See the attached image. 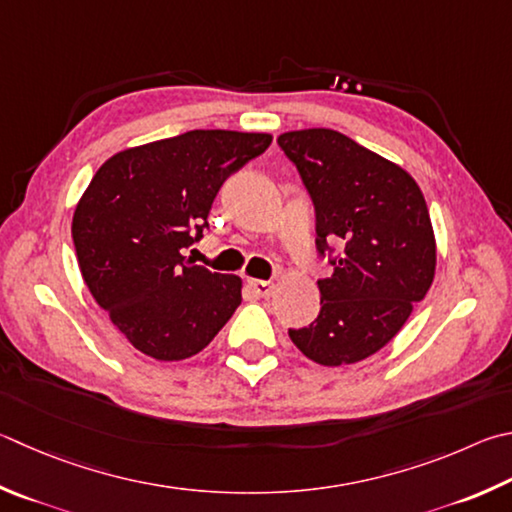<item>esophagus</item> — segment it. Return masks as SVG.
Here are the masks:
<instances>
[{"label":"esophagus","mask_w":512,"mask_h":512,"mask_svg":"<svg viewBox=\"0 0 512 512\" xmlns=\"http://www.w3.org/2000/svg\"><path fill=\"white\" fill-rule=\"evenodd\" d=\"M248 288L257 297H271L273 291H275V284L273 282H266V280H248Z\"/></svg>","instance_id":"34e87169"}]
</instances>
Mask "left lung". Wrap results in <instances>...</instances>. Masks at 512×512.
<instances>
[{"mask_svg":"<svg viewBox=\"0 0 512 512\" xmlns=\"http://www.w3.org/2000/svg\"><path fill=\"white\" fill-rule=\"evenodd\" d=\"M277 143L315 206L320 255L345 246L318 282L320 313L288 336L324 367L353 365L392 340L430 291L436 239L418 183L401 165L327 127L284 132Z\"/></svg>","mask_w":512,"mask_h":512,"instance_id":"obj_1","label":"left lung"}]
</instances>
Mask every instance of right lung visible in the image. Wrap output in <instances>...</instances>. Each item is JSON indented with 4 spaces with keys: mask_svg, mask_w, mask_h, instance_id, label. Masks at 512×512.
Here are the masks:
<instances>
[{
    "mask_svg": "<svg viewBox=\"0 0 512 512\" xmlns=\"http://www.w3.org/2000/svg\"><path fill=\"white\" fill-rule=\"evenodd\" d=\"M273 136L194 129L127 147L98 167L73 210L82 280L129 345L154 360L206 349L241 304V277L188 262L217 192Z\"/></svg>",
    "mask_w": 512,
    "mask_h": 512,
    "instance_id": "obj_1",
    "label": "right lung"
}]
</instances>
